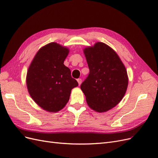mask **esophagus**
Returning <instances> with one entry per match:
<instances>
[{
  "instance_id": "1",
  "label": "esophagus",
  "mask_w": 158,
  "mask_h": 158,
  "mask_svg": "<svg viewBox=\"0 0 158 158\" xmlns=\"http://www.w3.org/2000/svg\"><path fill=\"white\" fill-rule=\"evenodd\" d=\"M77 82H78V84H79V85H80V84H81V83H82V79H81V78H78V79H77Z\"/></svg>"
}]
</instances>
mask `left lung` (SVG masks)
<instances>
[{"instance_id": "1", "label": "left lung", "mask_w": 158, "mask_h": 158, "mask_svg": "<svg viewBox=\"0 0 158 158\" xmlns=\"http://www.w3.org/2000/svg\"><path fill=\"white\" fill-rule=\"evenodd\" d=\"M89 73L80 85L90 108L99 113L116 106L128 86L125 66L111 47L98 42L84 50Z\"/></svg>"}]
</instances>
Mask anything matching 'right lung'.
<instances>
[{
  "mask_svg": "<svg viewBox=\"0 0 158 158\" xmlns=\"http://www.w3.org/2000/svg\"><path fill=\"white\" fill-rule=\"evenodd\" d=\"M69 50L56 43L37 52L27 73L28 92L34 102L50 112H57L69 102L71 90L78 83L64 64Z\"/></svg>",
  "mask_w": 158,
  "mask_h": 158,
  "instance_id": "add662e5",
  "label": "right lung"
}]
</instances>
